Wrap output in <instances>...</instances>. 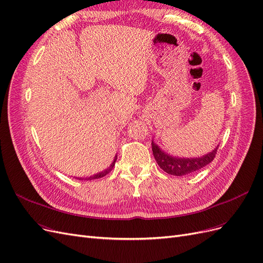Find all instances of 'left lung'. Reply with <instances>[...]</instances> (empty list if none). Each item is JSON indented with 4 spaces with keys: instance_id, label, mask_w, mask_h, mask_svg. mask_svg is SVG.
Wrapping results in <instances>:
<instances>
[{
    "instance_id": "8db88e82",
    "label": "left lung",
    "mask_w": 263,
    "mask_h": 263,
    "mask_svg": "<svg viewBox=\"0 0 263 263\" xmlns=\"http://www.w3.org/2000/svg\"><path fill=\"white\" fill-rule=\"evenodd\" d=\"M151 147H153V154L158 165L164 172L177 177L186 176L208 165L214 160L218 149V147H216L212 153L201 158H177L163 153L154 141L151 142Z\"/></svg>"
}]
</instances>
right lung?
I'll return each mask as SVG.
<instances>
[{
  "label": "right lung",
  "instance_id": "obj_1",
  "mask_svg": "<svg viewBox=\"0 0 263 263\" xmlns=\"http://www.w3.org/2000/svg\"><path fill=\"white\" fill-rule=\"evenodd\" d=\"M116 159H117V157H115V159H114V161H113V163L109 165V168H107L105 171H103V172H101V173H98V174H95V176H93V177H90L89 178V180H92V179H99V178H102V177H104V176H106V174L113 169V166H114V164H115V161H116Z\"/></svg>",
  "mask_w": 263,
  "mask_h": 263
}]
</instances>
